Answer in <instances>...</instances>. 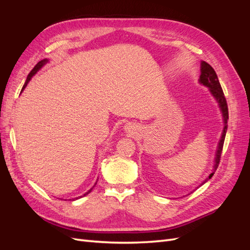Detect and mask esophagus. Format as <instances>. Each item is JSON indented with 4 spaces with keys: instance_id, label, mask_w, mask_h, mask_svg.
Wrapping results in <instances>:
<instances>
[{
    "instance_id": "34e87169",
    "label": "esophagus",
    "mask_w": 250,
    "mask_h": 250,
    "mask_svg": "<svg viewBox=\"0 0 250 250\" xmlns=\"http://www.w3.org/2000/svg\"><path fill=\"white\" fill-rule=\"evenodd\" d=\"M126 129H128V130H129V129H133V128H132V126H128L127 125V127H126ZM130 131V130H129Z\"/></svg>"
}]
</instances>
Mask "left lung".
I'll return each instance as SVG.
<instances>
[{
	"mask_svg": "<svg viewBox=\"0 0 250 250\" xmlns=\"http://www.w3.org/2000/svg\"><path fill=\"white\" fill-rule=\"evenodd\" d=\"M203 85H206L209 87L210 93L213 94V96L216 98L219 105H220V108L223 113V118H224V128H223V132H222V137L220 142H219L218 145V150L216 153V162H215V167L213 172L209 174V176L203 181V184H206L208 179L211 178V176L215 174V171L217 170L219 163H220V158H221V153H222V149H223V144H224V139H225V134L226 130H228V120H229V107H228V103H226V99L224 97V93L222 90V87L220 85V82L218 80L217 74L215 70L211 67L208 62H201V75H200V80H199Z\"/></svg>",
	"mask_w": 250,
	"mask_h": 250,
	"instance_id": "left-lung-1",
	"label": "left lung"
}]
</instances>
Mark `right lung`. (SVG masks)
<instances>
[{
  "label": "right lung",
  "mask_w": 250,
  "mask_h": 250,
  "mask_svg": "<svg viewBox=\"0 0 250 250\" xmlns=\"http://www.w3.org/2000/svg\"><path fill=\"white\" fill-rule=\"evenodd\" d=\"M48 62V60L47 59H43V60H41V62H37V64L33 67V69L31 70V72H30L29 73V75H28V77H27V79H26V82H25V84H24V86H22V88H21V92H22V89H24L26 86H27V83L30 81V79H31V77L33 76V75L37 72V71H39L40 69H41V67L44 64V63H47ZM92 190H93V188H90V190L88 191V192H86L84 195H83V196H85V195H87L88 193H90V192H92ZM77 199V198H76ZM73 200H75V199H73Z\"/></svg>",
  "instance_id": "1"
}]
</instances>
